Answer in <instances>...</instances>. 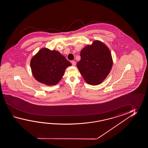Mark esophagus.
Returning <instances> with one entry per match:
<instances>
[{"label":"esophagus","instance_id":"obj_1","mask_svg":"<svg viewBox=\"0 0 148 148\" xmlns=\"http://www.w3.org/2000/svg\"><path fill=\"white\" fill-rule=\"evenodd\" d=\"M71 63H72V65H73V66H75V64H76V62H75V61H71Z\"/></svg>","mask_w":148,"mask_h":148}]
</instances>
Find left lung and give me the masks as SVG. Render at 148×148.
I'll return each instance as SVG.
<instances>
[{"mask_svg":"<svg viewBox=\"0 0 148 148\" xmlns=\"http://www.w3.org/2000/svg\"><path fill=\"white\" fill-rule=\"evenodd\" d=\"M80 56L81 60L77 66L85 82L92 86L101 84L113 66L109 48L101 41L95 40L82 49Z\"/></svg>","mask_w":148,"mask_h":148,"instance_id":"left-lung-1","label":"left lung"}]
</instances>
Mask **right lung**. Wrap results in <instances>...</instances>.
<instances>
[{"instance_id": "right-lung-1", "label": "right lung", "mask_w": 148, "mask_h": 148, "mask_svg": "<svg viewBox=\"0 0 148 148\" xmlns=\"http://www.w3.org/2000/svg\"><path fill=\"white\" fill-rule=\"evenodd\" d=\"M30 66L34 78L51 86L59 82L66 68L71 63L59 51L44 47L32 58Z\"/></svg>"}]
</instances>
